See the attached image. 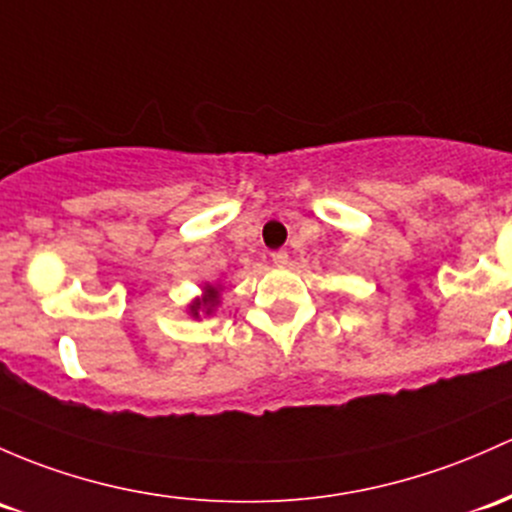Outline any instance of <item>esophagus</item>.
Returning a JSON list of instances; mask_svg holds the SVG:
<instances>
[{
	"instance_id": "obj_1",
	"label": "esophagus",
	"mask_w": 512,
	"mask_h": 512,
	"mask_svg": "<svg viewBox=\"0 0 512 512\" xmlns=\"http://www.w3.org/2000/svg\"><path fill=\"white\" fill-rule=\"evenodd\" d=\"M272 262L277 267H284L289 262V255L284 250H277V252H272Z\"/></svg>"
}]
</instances>
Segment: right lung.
I'll list each match as a JSON object with an SVG mask.
<instances>
[{"instance_id": "obj_1", "label": "right lung", "mask_w": 512, "mask_h": 512, "mask_svg": "<svg viewBox=\"0 0 512 512\" xmlns=\"http://www.w3.org/2000/svg\"><path fill=\"white\" fill-rule=\"evenodd\" d=\"M220 292H223V287H220L218 282L206 284V287H203L201 297L188 301L186 314L191 316V319H198V321H201V316H211L220 304Z\"/></svg>"}]
</instances>
